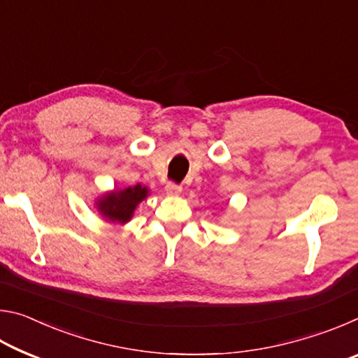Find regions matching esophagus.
I'll return each instance as SVG.
<instances>
[{
	"mask_svg": "<svg viewBox=\"0 0 358 358\" xmlns=\"http://www.w3.org/2000/svg\"><path fill=\"white\" fill-rule=\"evenodd\" d=\"M181 189H183V187H181L180 185H175V183H167L166 185V192L169 194V196H178Z\"/></svg>",
	"mask_w": 358,
	"mask_h": 358,
	"instance_id": "1",
	"label": "esophagus"
}]
</instances>
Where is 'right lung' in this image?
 <instances>
[{
	"instance_id": "obj_1",
	"label": "right lung",
	"mask_w": 358,
	"mask_h": 358,
	"mask_svg": "<svg viewBox=\"0 0 358 358\" xmlns=\"http://www.w3.org/2000/svg\"><path fill=\"white\" fill-rule=\"evenodd\" d=\"M148 196V187L142 185L129 186L124 189H115L112 192H106L104 196L98 199L96 208L106 217L107 221L126 224L131 221L137 205Z\"/></svg>"
}]
</instances>
